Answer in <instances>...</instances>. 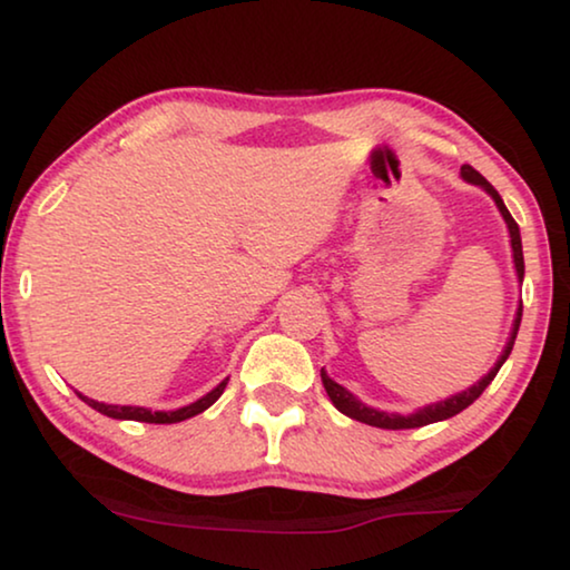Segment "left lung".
Returning a JSON list of instances; mask_svg holds the SVG:
<instances>
[{"mask_svg": "<svg viewBox=\"0 0 570 570\" xmlns=\"http://www.w3.org/2000/svg\"><path fill=\"white\" fill-rule=\"evenodd\" d=\"M462 176H464V181H470V184H474V186H482V189H485V191L490 194V197L495 199L498 209H501L503 220H505V225H509V233H511L513 264H517V275H519V283H521V279H524V252H521V236H519V225H517V220H513L511 213H509V209H505V205H503L501 194H498V191L493 189V186L488 184L485 176H480L478 170H474L472 166H462ZM519 324H521V306H519V311H517V318H513V330H511L509 342H505V350L501 353V357H498V363L493 365V368H490L488 376H482V379L478 381V384L466 389V392L449 396V400H443V402L428 404V407L412 412V415H396V412H381V410L368 407V404H363L361 400H355V396L350 394L345 386H340L337 381H332L330 376H326L324 368H322V384H324V389H326V394H330V400H332L334 407H337V410L342 412V415L357 420V423H365V425H373V428H384V431H404V428H423V425H428V423H439V420H449V417L459 415V412L470 407V404H472L474 400H478V396H480L482 392H485V389L490 386V381L495 379V373L501 371V365L505 363V357L511 355L513 342H517Z\"/></svg>", "mask_w": 570, "mask_h": 570, "instance_id": "1", "label": "left lung"}]
</instances>
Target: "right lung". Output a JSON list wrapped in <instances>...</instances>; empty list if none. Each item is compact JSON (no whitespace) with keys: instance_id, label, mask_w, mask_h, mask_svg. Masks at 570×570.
Wrapping results in <instances>:
<instances>
[{"instance_id":"right-lung-1","label":"right lung","mask_w":570,"mask_h":570,"mask_svg":"<svg viewBox=\"0 0 570 570\" xmlns=\"http://www.w3.org/2000/svg\"><path fill=\"white\" fill-rule=\"evenodd\" d=\"M225 384H228V379L220 381L213 392L202 396V400L186 404L181 410H174V412H153V410H145V407H121V404H104V402H96V400H88V396H82V402H88L92 410H98L100 415L106 417H114V420H137V423H155V425H166V423H181L186 417H194L199 415V412H205L209 404L217 402V396L225 392Z\"/></svg>"}]
</instances>
